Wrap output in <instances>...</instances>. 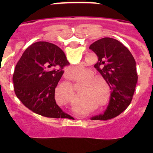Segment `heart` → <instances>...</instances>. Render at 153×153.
Segmentation results:
<instances>
[{
  "instance_id": "obj_1",
  "label": "heart",
  "mask_w": 153,
  "mask_h": 153,
  "mask_svg": "<svg viewBox=\"0 0 153 153\" xmlns=\"http://www.w3.org/2000/svg\"><path fill=\"white\" fill-rule=\"evenodd\" d=\"M88 70L87 67L83 64L76 65L69 67L67 70V74L69 77L72 79H77L81 78L87 73ZM84 85L88 86L83 87L82 89V91L79 93L80 97L88 95L89 93H93V94H99L100 92L101 88L100 86L97 83H102L103 79L100 77H94V74L93 73L90 74L89 75L86 76L81 79L78 80L79 83H84Z\"/></svg>"
}]
</instances>
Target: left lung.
I'll use <instances>...</instances> for the list:
<instances>
[{"label":"left lung","mask_w":153,"mask_h":153,"mask_svg":"<svg viewBox=\"0 0 153 153\" xmlns=\"http://www.w3.org/2000/svg\"><path fill=\"white\" fill-rule=\"evenodd\" d=\"M90 49L98 56L94 67L112 90L106 111L91 120L113 118L123 113L132 100L138 79L136 61L122 43L110 37L97 40Z\"/></svg>","instance_id":"8db88e82"}]
</instances>
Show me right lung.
Masks as SVG:
<instances>
[{"instance_id": "right-lung-1", "label": "right lung", "mask_w": 153, "mask_h": 153, "mask_svg": "<svg viewBox=\"0 0 153 153\" xmlns=\"http://www.w3.org/2000/svg\"><path fill=\"white\" fill-rule=\"evenodd\" d=\"M68 64L66 55L57 46L44 41L31 44L13 72L16 96L35 113L50 118H64L67 114L56 104L54 96L63 68Z\"/></svg>"}]
</instances>
